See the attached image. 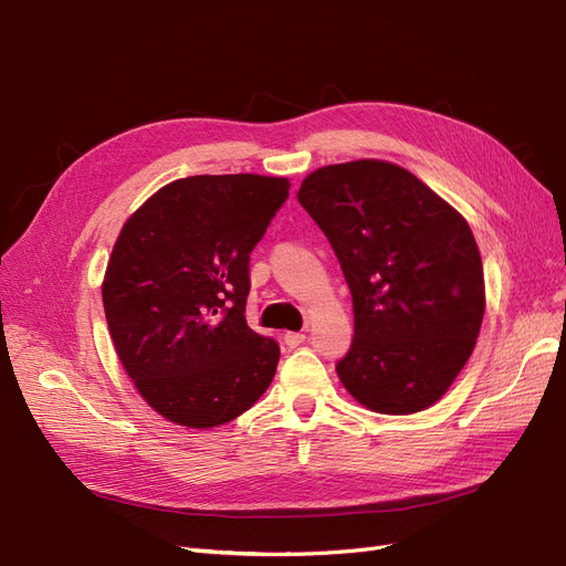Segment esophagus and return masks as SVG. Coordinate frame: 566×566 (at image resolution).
<instances>
[{
  "mask_svg": "<svg viewBox=\"0 0 566 566\" xmlns=\"http://www.w3.org/2000/svg\"><path fill=\"white\" fill-rule=\"evenodd\" d=\"M285 345L290 347V349H295V347H300V345H304V339H306V335L304 333H285Z\"/></svg>",
  "mask_w": 566,
  "mask_h": 566,
  "instance_id": "1",
  "label": "esophagus"
}]
</instances>
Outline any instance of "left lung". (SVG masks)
<instances>
[{"label":"left lung","instance_id":"left-lung-1","mask_svg":"<svg viewBox=\"0 0 566 566\" xmlns=\"http://www.w3.org/2000/svg\"><path fill=\"white\" fill-rule=\"evenodd\" d=\"M297 200L328 238L354 304V339L335 370L385 416L437 403L474 349L484 269L458 210L385 160L321 167Z\"/></svg>","mask_w":566,"mask_h":566}]
</instances>
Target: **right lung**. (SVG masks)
Instances as JSON below:
<instances>
[{"mask_svg": "<svg viewBox=\"0 0 566 566\" xmlns=\"http://www.w3.org/2000/svg\"><path fill=\"white\" fill-rule=\"evenodd\" d=\"M290 181L198 175L153 193L119 231L104 310L119 364L146 403L191 430L224 424L276 375V339L245 321L250 252Z\"/></svg>", "mask_w": 566, "mask_h": 566, "instance_id": "obj_1", "label": "right lung"}]
</instances>
